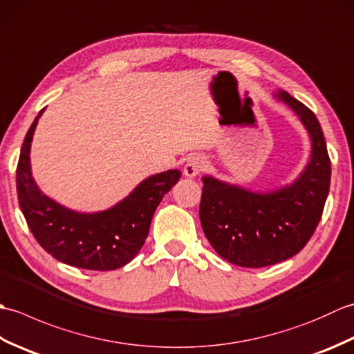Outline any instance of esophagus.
<instances>
[{"label": "esophagus", "mask_w": 354, "mask_h": 354, "mask_svg": "<svg viewBox=\"0 0 354 354\" xmlns=\"http://www.w3.org/2000/svg\"><path fill=\"white\" fill-rule=\"evenodd\" d=\"M205 165H207V161L202 156H199V155L192 156L190 160L187 161V164L184 165V175L189 178L198 176L199 173L205 169Z\"/></svg>", "instance_id": "1"}]
</instances>
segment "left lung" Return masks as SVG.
<instances>
[{"mask_svg": "<svg viewBox=\"0 0 354 354\" xmlns=\"http://www.w3.org/2000/svg\"><path fill=\"white\" fill-rule=\"evenodd\" d=\"M301 120L310 135L312 155L295 183L269 193L202 178L201 225L222 259L242 268L288 260L309 242L321 221L332 165L317 115L290 94H275Z\"/></svg>", "mask_w": 354, "mask_h": 354, "instance_id": "8db88e82", "label": "left lung"}]
</instances>
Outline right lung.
<instances>
[{"label":"right lung","instance_id":"right-lung-1","mask_svg":"<svg viewBox=\"0 0 354 354\" xmlns=\"http://www.w3.org/2000/svg\"><path fill=\"white\" fill-rule=\"evenodd\" d=\"M42 112L30 126L17 167L18 201L30 231L45 251L70 266L89 270L124 266L145 245L155 209L181 171L149 176L126 199L104 212H73L45 196L30 170V146Z\"/></svg>","mask_w":354,"mask_h":354}]
</instances>
